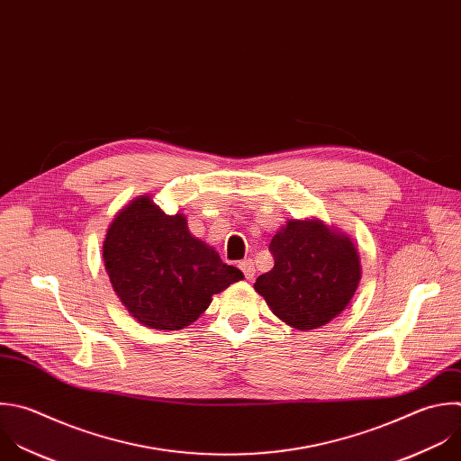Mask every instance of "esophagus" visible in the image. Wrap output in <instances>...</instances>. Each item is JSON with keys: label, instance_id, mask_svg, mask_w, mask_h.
<instances>
[{"label": "esophagus", "instance_id": "obj_1", "mask_svg": "<svg viewBox=\"0 0 461 461\" xmlns=\"http://www.w3.org/2000/svg\"><path fill=\"white\" fill-rule=\"evenodd\" d=\"M239 267H240V271L244 273V276H246L248 280H251V278L255 276V264H253L251 258L240 260V262H239Z\"/></svg>", "mask_w": 461, "mask_h": 461}]
</instances>
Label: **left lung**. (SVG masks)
Returning a JSON list of instances; mask_svg holds the SVG:
<instances>
[{"label": "left lung", "mask_w": 461, "mask_h": 461, "mask_svg": "<svg viewBox=\"0 0 461 461\" xmlns=\"http://www.w3.org/2000/svg\"><path fill=\"white\" fill-rule=\"evenodd\" d=\"M275 266L255 282L271 312L308 331L340 315L360 282V258L349 237L319 221H289L269 244Z\"/></svg>", "instance_id": "obj_1"}]
</instances>
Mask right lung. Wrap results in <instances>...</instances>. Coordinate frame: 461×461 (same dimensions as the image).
Returning a JSON list of instances; mask_svg holds the SVG:
<instances>
[{"label": "right lung", "instance_id": "1", "mask_svg": "<svg viewBox=\"0 0 461 461\" xmlns=\"http://www.w3.org/2000/svg\"><path fill=\"white\" fill-rule=\"evenodd\" d=\"M103 258L126 310L153 330L190 326L215 293L244 276L192 237L183 215H167L146 195L115 215Z\"/></svg>", "mask_w": 461, "mask_h": 461}]
</instances>
